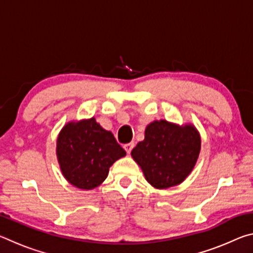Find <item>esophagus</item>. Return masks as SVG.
Wrapping results in <instances>:
<instances>
[{
  "instance_id": "obj_1",
  "label": "esophagus",
  "mask_w": 253,
  "mask_h": 253,
  "mask_svg": "<svg viewBox=\"0 0 253 253\" xmlns=\"http://www.w3.org/2000/svg\"><path fill=\"white\" fill-rule=\"evenodd\" d=\"M134 146H135L134 143H129V144H126L125 146H124V148H125V151L127 152V154H130L131 149L134 148Z\"/></svg>"
}]
</instances>
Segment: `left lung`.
<instances>
[{
  "instance_id": "obj_1",
  "label": "left lung",
  "mask_w": 253,
  "mask_h": 253,
  "mask_svg": "<svg viewBox=\"0 0 253 253\" xmlns=\"http://www.w3.org/2000/svg\"><path fill=\"white\" fill-rule=\"evenodd\" d=\"M201 151V136L193 124L161 119L148 124L145 138L131 151L146 181L158 190L179 185L191 174Z\"/></svg>"
}]
</instances>
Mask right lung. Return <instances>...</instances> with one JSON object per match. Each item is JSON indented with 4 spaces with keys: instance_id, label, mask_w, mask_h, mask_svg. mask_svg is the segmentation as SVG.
I'll list each match as a JSON object with an SVG mask.
<instances>
[{
    "instance_id": "obj_1",
    "label": "right lung",
    "mask_w": 253,
    "mask_h": 253,
    "mask_svg": "<svg viewBox=\"0 0 253 253\" xmlns=\"http://www.w3.org/2000/svg\"><path fill=\"white\" fill-rule=\"evenodd\" d=\"M55 153L62 175L80 190L99 186L110 166L126 155L111 131L95 117L68 122L58 135Z\"/></svg>"
}]
</instances>
